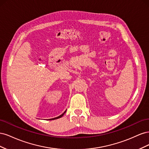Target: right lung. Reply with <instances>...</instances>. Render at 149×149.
I'll use <instances>...</instances> for the list:
<instances>
[{"label": "right lung", "mask_w": 149, "mask_h": 149, "mask_svg": "<svg viewBox=\"0 0 149 149\" xmlns=\"http://www.w3.org/2000/svg\"><path fill=\"white\" fill-rule=\"evenodd\" d=\"M66 112V111L63 112V113L61 115H60V116H58V117H56V118H53V119H50L49 120H54V119H58V118H61V117L63 116L64 114H65V113Z\"/></svg>", "instance_id": "add662e5"}]
</instances>
